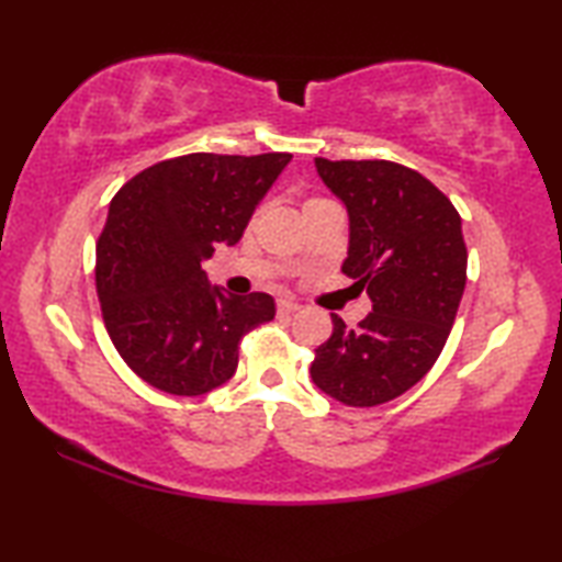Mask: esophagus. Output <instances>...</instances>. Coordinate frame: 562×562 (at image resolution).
Returning a JSON list of instances; mask_svg holds the SVG:
<instances>
[{
  "label": "esophagus",
  "mask_w": 562,
  "mask_h": 562,
  "mask_svg": "<svg viewBox=\"0 0 562 562\" xmlns=\"http://www.w3.org/2000/svg\"><path fill=\"white\" fill-rule=\"evenodd\" d=\"M300 310V304L294 300H278V312L280 315H294Z\"/></svg>",
  "instance_id": "1"
}]
</instances>
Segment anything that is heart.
Here are the masks:
<instances>
[{"label": "heart", "instance_id": "obj_1", "mask_svg": "<svg viewBox=\"0 0 562 562\" xmlns=\"http://www.w3.org/2000/svg\"><path fill=\"white\" fill-rule=\"evenodd\" d=\"M319 203H329V201H322V198H310V201L304 203V207H310V205H319Z\"/></svg>", "mask_w": 562, "mask_h": 562}]
</instances>
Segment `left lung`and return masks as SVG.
Listing matches in <instances>:
<instances>
[{
    "label": "left lung",
    "mask_w": 562,
    "mask_h": 562,
    "mask_svg": "<svg viewBox=\"0 0 562 562\" xmlns=\"http://www.w3.org/2000/svg\"><path fill=\"white\" fill-rule=\"evenodd\" d=\"M347 207L341 272L367 290L372 312L317 347L310 374L347 406H379L422 382L449 339L465 288L461 215L431 180L392 160L315 158Z\"/></svg>",
    "instance_id": "left-lung-1"
}]
</instances>
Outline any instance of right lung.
Here are the masks:
<instances>
[{"label":"right lung","instance_id":"add662e5","mask_svg":"<svg viewBox=\"0 0 562 562\" xmlns=\"http://www.w3.org/2000/svg\"><path fill=\"white\" fill-rule=\"evenodd\" d=\"M290 154H188L140 170L109 205L97 292L109 337L144 382L201 396L237 369V345L274 317L265 292L207 282L203 260L240 240Z\"/></svg>","mask_w":562,"mask_h":562}]
</instances>
